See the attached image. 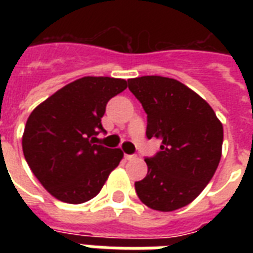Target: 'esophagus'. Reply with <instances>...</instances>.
Wrapping results in <instances>:
<instances>
[{
  "mask_svg": "<svg viewBox=\"0 0 253 253\" xmlns=\"http://www.w3.org/2000/svg\"><path fill=\"white\" fill-rule=\"evenodd\" d=\"M125 159H126V160H134V159H135V156H132V154H125Z\"/></svg>",
  "mask_w": 253,
  "mask_h": 253,
  "instance_id": "1",
  "label": "esophagus"
}]
</instances>
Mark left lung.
<instances>
[{
  "label": "left lung",
  "instance_id": "1",
  "mask_svg": "<svg viewBox=\"0 0 253 253\" xmlns=\"http://www.w3.org/2000/svg\"><path fill=\"white\" fill-rule=\"evenodd\" d=\"M128 89L148 114L146 137L161 142L159 153L145 159L148 175L135 181L138 198L157 211L190 205L217 170L222 123L206 100L175 78H130Z\"/></svg>",
  "mask_w": 253,
  "mask_h": 253
}]
</instances>
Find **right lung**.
<instances>
[{
  "instance_id": "obj_1",
  "label": "right lung",
  "mask_w": 253,
  "mask_h": 253,
  "mask_svg": "<svg viewBox=\"0 0 253 253\" xmlns=\"http://www.w3.org/2000/svg\"><path fill=\"white\" fill-rule=\"evenodd\" d=\"M126 88L123 78H78L31 112L23 153L36 179L58 201H90L123 159L121 149L97 145V134L104 131L101 118L108 100Z\"/></svg>"
}]
</instances>
